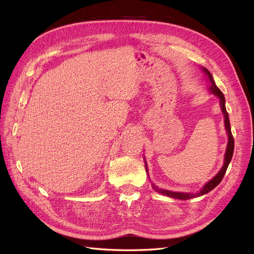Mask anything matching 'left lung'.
I'll use <instances>...</instances> for the list:
<instances>
[{
	"instance_id": "8db88e82",
	"label": "left lung",
	"mask_w": 254,
	"mask_h": 254,
	"mask_svg": "<svg viewBox=\"0 0 254 254\" xmlns=\"http://www.w3.org/2000/svg\"><path fill=\"white\" fill-rule=\"evenodd\" d=\"M203 72L205 73L207 79H209L211 86H210V91L214 95H216L219 98V103H220V108L222 113H224V117H225V127L227 130V133H228V145H227V149H226V153H225V162L224 165H222L221 170L218 172V174L214 177L213 179H211L209 182L206 184H204V187L200 190V191H198L197 194H189V193H179V191H172V190H163V189H159L158 187H156L155 184H152V189L155 190L158 193L168 196V197H172L175 199H180V200H188V199L190 198H194V197H199V196H202L206 193H209L213 189L216 188L218 184L221 182L222 178H224V176L227 172V168L229 166L230 161L232 159L233 156V150H234V139H233V135L231 132V127H230V121H229V114L227 112L226 109V101H225V96L222 94V92L217 88L216 83H215L214 79H213V76L212 74L206 70L205 67H202ZM145 166H146V172L148 173L147 171V164L145 162Z\"/></svg>"
}]
</instances>
